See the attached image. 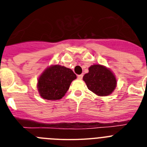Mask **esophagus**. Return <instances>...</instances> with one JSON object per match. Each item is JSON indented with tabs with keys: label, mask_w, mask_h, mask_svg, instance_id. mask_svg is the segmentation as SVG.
I'll return each mask as SVG.
<instances>
[{
	"label": "esophagus",
	"mask_w": 147,
	"mask_h": 147,
	"mask_svg": "<svg viewBox=\"0 0 147 147\" xmlns=\"http://www.w3.org/2000/svg\"><path fill=\"white\" fill-rule=\"evenodd\" d=\"M82 77H83V74H80V75H78V76H77V78L79 79H80V80L82 79Z\"/></svg>",
	"instance_id": "1"
}]
</instances>
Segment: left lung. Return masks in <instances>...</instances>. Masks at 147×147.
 <instances>
[{
	"instance_id": "obj_1",
	"label": "left lung",
	"mask_w": 147,
	"mask_h": 147,
	"mask_svg": "<svg viewBox=\"0 0 147 147\" xmlns=\"http://www.w3.org/2000/svg\"><path fill=\"white\" fill-rule=\"evenodd\" d=\"M88 69L89 72L83 76L87 88L98 96L111 95L117 84L114 73L100 64L92 65Z\"/></svg>"
}]
</instances>
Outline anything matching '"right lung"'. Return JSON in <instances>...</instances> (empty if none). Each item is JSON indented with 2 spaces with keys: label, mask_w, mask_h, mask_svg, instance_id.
I'll list each match as a JSON object with an SVG mask.
<instances>
[{
  "label": "right lung",
  "mask_w": 147,
  "mask_h": 147,
  "mask_svg": "<svg viewBox=\"0 0 147 147\" xmlns=\"http://www.w3.org/2000/svg\"><path fill=\"white\" fill-rule=\"evenodd\" d=\"M76 75L70 68L60 65L47 67L38 79L37 89L40 96L49 100H60L65 95Z\"/></svg>",
  "instance_id": "right-lung-1"
}]
</instances>
